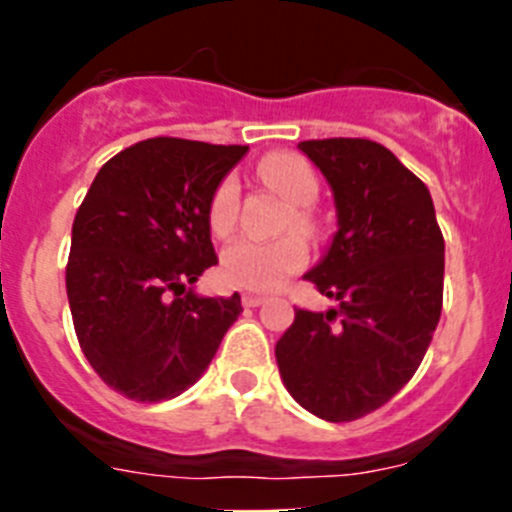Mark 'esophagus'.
Here are the masks:
<instances>
[{
	"label": "esophagus",
	"mask_w": 512,
	"mask_h": 512,
	"mask_svg": "<svg viewBox=\"0 0 512 512\" xmlns=\"http://www.w3.org/2000/svg\"><path fill=\"white\" fill-rule=\"evenodd\" d=\"M241 302H243V307H259V305H264L266 297H261V295H251V292H246V295L241 297Z\"/></svg>",
	"instance_id": "obj_1"
}]
</instances>
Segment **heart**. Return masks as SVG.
I'll return each instance as SVG.
<instances>
[{"label":"heart","mask_w":512,"mask_h":512,"mask_svg":"<svg viewBox=\"0 0 512 512\" xmlns=\"http://www.w3.org/2000/svg\"><path fill=\"white\" fill-rule=\"evenodd\" d=\"M259 174L277 194H282L292 210V225L302 233H310L312 223L305 207L318 200L320 184L305 158L295 153H271L259 164ZM238 215V182L233 176L223 179L212 192L207 220L215 235H225ZM307 248L297 235H284L277 241L261 243L251 238H238L220 256V274L230 287L271 292L282 287L292 274L305 266Z\"/></svg>","instance_id":"1"}]
</instances>
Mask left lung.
Wrapping results in <instances>:
<instances>
[{
    "mask_svg": "<svg viewBox=\"0 0 512 512\" xmlns=\"http://www.w3.org/2000/svg\"><path fill=\"white\" fill-rule=\"evenodd\" d=\"M297 148L336 202L338 230L305 274L336 307L297 310L274 354L302 408L346 423L382 408L418 372L441 318L443 235L428 187L374 140Z\"/></svg>",
    "mask_w": 512,
    "mask_h": 512,
    "instance_id": "1",
    "label": "left lung"
}]
</instances>
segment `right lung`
I'll list each match as a JSON object with an SVG mask.
<instances>
[{
	"label": "right lung",
	"mask_w": 512,
	"mask_h": 512,
	"mask_svg": "<svg viewBox=\"0 0 512 512\" xmlns=\"http://www.w3.org/2000/svg\"><path fill=\"white\" fill-rule=\"evenodd\" d=\"M246 151L140 140L99 169L76 212L66 266L76 338L102 382L130 400L189 390L243 312L238 292L202 297L194 282L217 264L212 192Z\"/></svg>",
	"instance_id": "add662e5"
}]
</instances>
